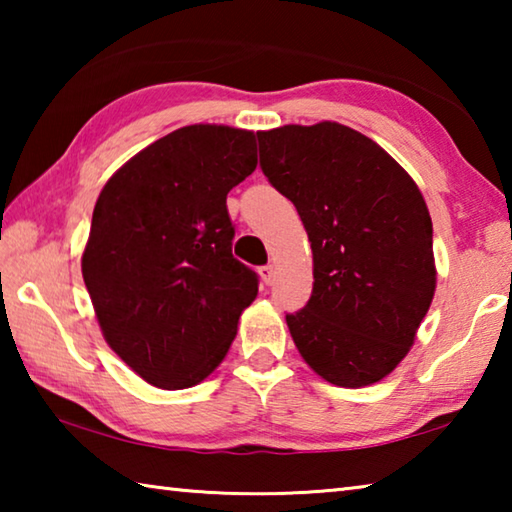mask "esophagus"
Masks as SVG:
<instances>
[{
    "instance_id": "esophagus-1",
    "label": "esophagus",
    "mask_w": 512,
    "mask_h": 512,
    "mask_svg": "<svg viewBox=\"0 0 512 512\" xmlns=\"http://www.w3.org/2000/svg\"><path fill=\"white\" fill-rule=\"evenodd\" d=\"M259 275H262V280H264L266 284H271V282H273V275H275V268H273L271 264L259 266Z\"/></svg>"
}]
</instances>
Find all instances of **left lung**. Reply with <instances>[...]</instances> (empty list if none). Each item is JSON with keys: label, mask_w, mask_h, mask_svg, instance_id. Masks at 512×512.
Here are the masks:
<instances>
[{"label": "left lung", "mask_w": 512, "mask_h": 512, "mask_svg": "<svg viewBox=\"0 0 512 512\" xmlns=\"http://www.w3.org/2000/svg\"><path fill=\"white\" fill-rule=\"evenodd\" d=\"M259 167L287 196L314 253V291L287 325L329 384L384 379L413 345L436 291L433 228L409 173L336 121L257 133Z\"/></svg>", "instance_id": "1"}]
</instances>
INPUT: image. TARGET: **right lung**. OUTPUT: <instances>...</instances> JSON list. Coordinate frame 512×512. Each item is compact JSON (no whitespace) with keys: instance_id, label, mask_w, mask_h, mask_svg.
<instances>
[{"instance_id":"1","label":"right lung","mask_w":512,"mask_h":512,"mask_svg":"<svg viewBox=\"0 0 512 512\" xmlns=\"http://www.w3.org/2000/svg\"><path fill=\"white\" fill-rule=\"evenodd\" d=\"M255 167L253 133L196 124L146 146L101 189L83 280L108 345L153 386L203 381L257 298L225 205Z\"/></svg>"}]
</instances>
